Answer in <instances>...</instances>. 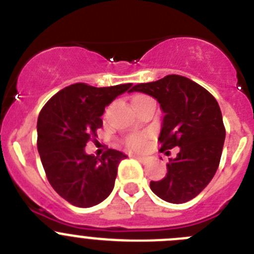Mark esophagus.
<instances>
[{"label":"esophagus","instance_id":"esophagus-1","mask_svg":"<svg viewBox=\"0 0 254 254\" xmlns=\"http://www.w3.org/2000/svg\"><path fill=\"white\" fill-rule=\"evenodd\" d=\"M133 157H136L138 161L143 162V164H146V162L148 161V157H146V156H139V155H133Z\"/></svg>","mask_w":254,"mask_h":254}]
</instances>
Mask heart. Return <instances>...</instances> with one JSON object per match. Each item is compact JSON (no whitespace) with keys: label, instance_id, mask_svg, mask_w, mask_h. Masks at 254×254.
Masks as SVG:
<instances>
[{"label":"heart","instance_id":"obj_1","mask_svg":"<svg viewBox=\"0 0 254 254\" xmlns=\"http://www.w3.org/2000/svg\"><path fill=\"white\" fill-rule=\"evenodd\" d=\"M142 97H145V95H137V97L133 98V101L142 98ZM125 145L128 148H131V150H141L146 145V137L141 136V134H132V136H128L125 139Z\"/></svg>","mask_w":254,"mask_h":254}]
</instances>
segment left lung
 Wrapping results in <instances>:
<instances>
[{
	"label": "left lung",
	"mask_w": 254,
	"mask_h": 254,
	"mask_svg": "<svg viewBox=\"0 0 254 254\" xmlns=\"http://www.w3.org/2000/svg\"><path fill=\"white\" fill-rule=\"evenodd\" d=\"M129 92L146 93L160 103L165 113L160 151L180 147L167 164L166 176L151 181V190L173 204L194 199L210 183L222 157L225 127L217 99L191 79L176 74L137 84Z\"/></svg>",
	"instance_id": "obj_1"
}]
</instances>
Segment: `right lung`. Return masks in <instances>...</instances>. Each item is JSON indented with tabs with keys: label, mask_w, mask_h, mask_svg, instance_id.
<instances>
[{
	"label": "right lung",
	"mask_w": 254,
	"mask_h": 254,
	"mask_svg": "<svg viewBox=\"0 0 254 254\" xmlns=\"http://www.w3.org/2000/svg\"><path fill=\"white\" fill-rule=\"evenodd\" d=\"M132 87L97 88L75 83L53 95L37 118V151L53 189L71 205L90 208L115 188L118 165L127 156L109 148L101 157L87 155L88 141L103 126L104 108Z\"/></svg>",
	"instance_id": "right-lung-1"
}]
</instances>
